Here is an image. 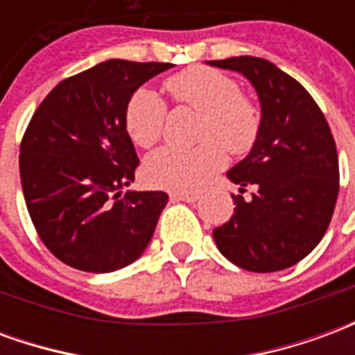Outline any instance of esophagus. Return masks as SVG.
I'll return each instance as SVG.
<instances>
[{
    "label": "esophagus",
    "mask_w": 355,
    "mask_h": 355,
    "mask_svg": "<svg viewBox=\"0 0 355 355\" xmlns=\"http://www.w3.org/2000/svg\"><path fill=\"white\" fill-rule=\"evenodd\" d=\"M171 200L173 201H186V203H193L200 200L198 193H184V192H171Z\"/></svg>",
    "instance_id": "obj_1"
}]
</instances>
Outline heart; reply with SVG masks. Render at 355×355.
<instances>
[{
  "label": "heart",
  "mask_w": 355,
  "mask_h": 355,
  "mask_svg": "<svg viewBox=\"0 0 355 355\" xmlns=\"http://www.w3.org/2000/svg\"><path fill=\"white\" fill-rule=\"evenodd\" d=\"M165 89L175 104L201 112L198 139L203 142L155 150L144 162V177L157 188L198 192L224 167V147L234 155L253 150L261 135V108L241 93L234 78L209 66H190L171 76ZM165 119L167 104L152 89H137L125 102V131L137 146L150 148L162 139Z\"/></svg>",
  "instance_id": "heart-1"
}]
</instances>
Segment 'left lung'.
I'll return each mask as SVG.
<instances>
[{
  "label": "left lung",
  "instance_id": "8db88e82",
  "mask_svg": "<svg viewBox=\"0 0 355 355\" xmlns=\"http://www.w3.org/2000/svg\"><path fill=\"white\" fill-rule=\"evenodd\" d=\"M245 76L259 93L257 144L226 175L239 192L234 215L213 230L218 251L249 272H277L302 261L321 241L338 196V155L321 108L295 78L257 57L209 60Z\"/></svg>",
  "mask_w": 355,
  "mask_h": 355
}]
</instances>
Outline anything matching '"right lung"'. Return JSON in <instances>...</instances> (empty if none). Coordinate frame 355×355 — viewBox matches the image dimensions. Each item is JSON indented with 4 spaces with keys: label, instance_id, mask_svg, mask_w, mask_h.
Returning a JSON list of instances; mask_svg holds the SVG:
<instances>
[{
    "label": "right lung",
    "instance_id": "obj_1",
    "mask_svg": "<svg viewBox=\"0 0 355 355\" xmlns=\"http://www.w3.org/2000/svg\"><path fill=\"white\" fill-rule=\"evenodd\" d=\"M169 62L112 58L66 78L37 106L20 142V182L37 236L58 261L104 274L137 261L167 205L127 192L139 155L123 125L127 98Z\"/></svg>",
    "mask_w": 355,
    "mask_h": 355
}]
</instances>
